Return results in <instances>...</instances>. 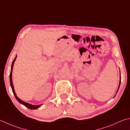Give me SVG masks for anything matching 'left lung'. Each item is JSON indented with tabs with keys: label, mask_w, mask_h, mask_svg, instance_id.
Masks as SVG:
<instances>
[{
	"label": "left lung",
	"mask_w": 130,
	"mask_h": 130,
	"mask_svg": "<svg viewBox=\"0 0 130 130\" xmlns=\"http://www.w3.org/2000/svg\"><path fill=\"white\" fill-rule=\"evenodd\" d=\"M121 73V72H120ZM121 73H120V80H119V86H118V90H117V93H116V94H117V93H118V90H119V87H120V85H121ZM116 94H115V96L116 95Z\"/></svg>",
	"instance_id": "1"
}]
</instances>
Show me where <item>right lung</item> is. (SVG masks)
Masks as SVG:
<instances>
[{
    "mask_svg": "<svg viewBox=\"0 0 130 130\" xmlns=\"http://www.w3.org/2000/svg\"><path fill=\"white\" fill-rule=\"evenodd\" d=\"M16 57H17V56H16L15 58H14V60H13L12 62L11 68V72H10V74H9V81H10V85H11V87L12 88V92H13V93L14 94V95H15L16 100H17L18 102H19L20 103H21V104H22L24 106H25L26 107H27V108H29V109H30V110L37 109V108H38L40 107H41L42 104L39 105H34L30 104V103L25 102H24V101H23L22 100H20V99L19 98H18V96L16 95V94L15 93V89H14V88H13V82H12V70H13L14 62H15V61L16 59Z\"/></svg>",
    "mask_w": 130,
    "mask_h": 130,
    "instance_id": "right-lung-1",
    "label": "right lung"
}]
</instances>
